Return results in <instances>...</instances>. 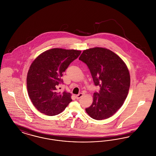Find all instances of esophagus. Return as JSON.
Returning <instances> with one entry per match:
<instances>
[{
    "instance_id": "esophagus-1",
    "label": "esophagus",
    "mask_w": 156,
    "mask_h": 156,
    "mask_svg": "<svg viewBox=\"0 0 156 156\" xmlns=\"http://www.w3.org/2000/svg\"><path fill=\"white\" fill-rule=\"evenodd\" d=\"M83 96V94H82V93H80V94H79L78 95H76L75 97H76V98L77 99H80Z\"/></svg>"
}]
</instances>
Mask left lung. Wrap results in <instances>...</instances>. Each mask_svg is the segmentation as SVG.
<instances>
[{
	"label": "left lung",
	"mask_w": 156,
	"mask_h": 156,
	"mask_svg": "<svg viewBox=\"0 0 156 156\" xmlns=\"http://www.w3.org/2000/svg\"><path fill=\"white\" fill-rule=\"evenodd\" d=\"M79 59L87 65L95 85L100 87L85 111L95 120L111 117L123 105L130 88V74L125 63L115 53L101 47L84 50Z\"/></svg>",
	"instance_id": "8db88e82"
}]
</instances>
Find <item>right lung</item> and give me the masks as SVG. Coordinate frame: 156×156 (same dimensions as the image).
Returning a JSON list of instances; mask_svg holds the SVG:
<instances>
[{
	"label": "right lung",
	"instance_id": "right-lung-1",
	"mask_svg": "<svg viewBox=\"0 0 156 156\" xmlns=\"http://www.w3.org/2000/svg\"><path fill=\"white\" fill-rule=\"evenodd\" d=\"M81 52L52 48L39 55L32 62L27 76V87L30 99L38 111L48 116L57 115L72 101L70 93L58 92L57 87L63 83L62 73Z\"/></svg>",
	"mask_w": 156,
	"mask_h": 156
}]
</instances>
